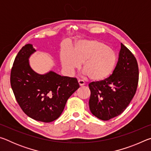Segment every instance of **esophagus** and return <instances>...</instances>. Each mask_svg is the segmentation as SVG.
<instances>
[{
  "label": "esophagus",
  "instance_id": "34e87169",
  "mask_svg": "<svg viewBox=\"0 0 151 151\" xmlns=\"http://www.w3.org/2000/svg\"><path fill=\"white\" fill-rule=\"evenodd\" d=\"M78 85H80L81 86H83V85H85V81H82V80H78Z\"/></svg>",
  "mask_w": 151,
  "mask_h": 151
}]
</instances>
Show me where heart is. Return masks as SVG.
I'll use <instances>...</instances> for the list:
<instances>
[{
	"label": "heart",
	"mask_w": 151,
	"mask_h": 151,
	"mask_svg": "<svg viewBox=\"0 0 151 151\" xmlns=\"http://www.w3.org/2000/svg\"><path fill=\"white\" fill-rule=\"evenodd\" d=\"M61 65L67 75L80 68L92 81H101L108 78L115 68L116 52L99 40H83L76 43L72 50L63 48L60 52Z\"/></svg>",
	"instance_id": "1"
}]
</instances>
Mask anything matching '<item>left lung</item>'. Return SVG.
I'll return each mask as SVG.
<instances>
[{
    "label": "left lung",
    "instance_id": "left-lung-1",
    "mask_svg": "<svg viewBox=\"0 0 151 151\" xmlns=\"http://www.w3.org/2000/svg\"><path fill=\"white\" fill-rule=\"evenodd\" d=\"M139 82L136 58L121 43L119 59L112 75L103 81L92 82L89 108L93 115L103 121L119 116L131 103Z\"/></svg>",
    "mask_w": 151,
    "mask_h": 151
}]
</instances>
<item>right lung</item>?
I'll return each instance as SVG.
<instances>
[{
    "label": "right lung",
    "mask_w": 151,
    "mask_h": 151,
    "mask_svg": "<svg viewBox=\"0 0 151 151\" xmlns=\"http://www.w3.org/2000/svg\"><path fill=\"white\" fill-rule=\"evenodd\" d=\"M35 52L31 44L20 50L12 65L11 85L17 103L27 116L50 122L60 116L79 85L76 78L62 76L53 71L44 75L35 72L29 60Z\"/></svg>",
    "instance_id": "1"
}]
</instances>
